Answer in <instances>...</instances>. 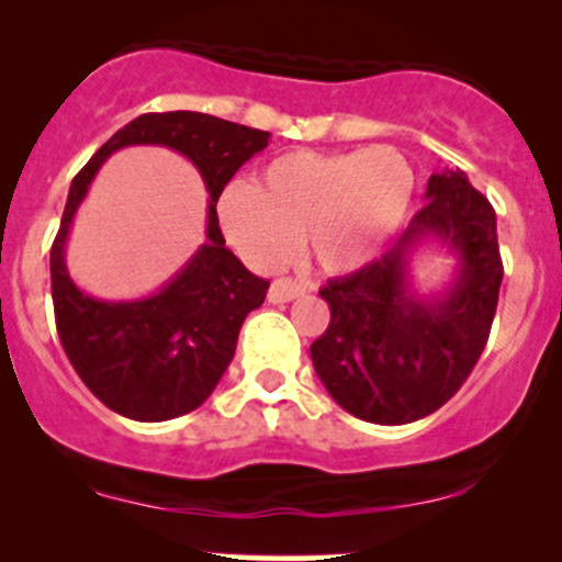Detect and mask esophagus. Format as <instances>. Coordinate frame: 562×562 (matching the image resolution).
Instances as JSON below:
<instances>
[{"instance_id": "1", "label": "esophagus", "mask_w": 562, "mask_h": 562, "mask_svg": "<svg viewBox=\"0 0 562 562\" xmlns=\"http://www.w3.org/2000/svg\"><path fill=\"white\" fill-rule=\"evenodd\" d=\"M306 293V288L299 285L295 280H288V277H282V280H274L272 288H269V301L272 303H288L293 299H299V295Z\"/></svg>"}]
</instances>
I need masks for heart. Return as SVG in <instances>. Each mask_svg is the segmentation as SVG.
<instances>
[{"label":"heart","mask_w":562,"mask_h":562,"mask_svg":"<svg viewBox=\"0 0 562 562\" xmlns=\"http://www.w3.org/2000/svg\"><path fill=\"white\" fill-rule=\"evenodd\" d=\"M415 198V169L389 145L351 153H285L254 187L232 184L218 198L229 243L259 269L306 250L325 272H357L402 229Z\"/></svg>","instance_id":"1"}]
</instances>
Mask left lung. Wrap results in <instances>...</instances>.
I'll return each instance as SVG.
<instances>
[{
    "instance_id": "obj_1",
    "label": "left lung",
    "mask_w": 562,
    "mask_h": 562,
    "mask_svg": "<svg viewBox=\"0 0 562 562\" xmlns=\"http://www.w3.org/2000/svg\"><path fill=\"white\" fill-rule=\"evenodd\" d=\"M425 198L391 250L319 290L330 325L312 344L314 370L367 423H415L447 404L479 362L499 301L492 203L460 169L434 173ZM430 241L458 263L447 286L420 294L411 261Z\"/></svg>"
}]
</instances>
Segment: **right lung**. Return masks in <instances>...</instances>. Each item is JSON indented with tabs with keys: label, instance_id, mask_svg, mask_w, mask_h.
<instances>
[{
	"label": "right lung",
	"instance_id": "1",
	"mask_svg": "<svg viewBox=\"0 0 562 562\" xmlns=\"http://www.w3.org/2000/svg\"><path fill=\"white\" fill-rule=\"evenodd\" d=\"M269 137L261 128L205 113H145L119 128L70 182L49 254L55 322L70 364L108 409L139 423L182 417L198 409L227 372L243 322L267 299L269 282L250 274L224 245L216 203ZM134 144L169 146L201 171L210 190L206 243L156 294L102 302L69 280L65 243L95 171L113 151Z\"/></svg>",
	"mask_w": 562,
	"mask_h": 562
}]
</instances>
